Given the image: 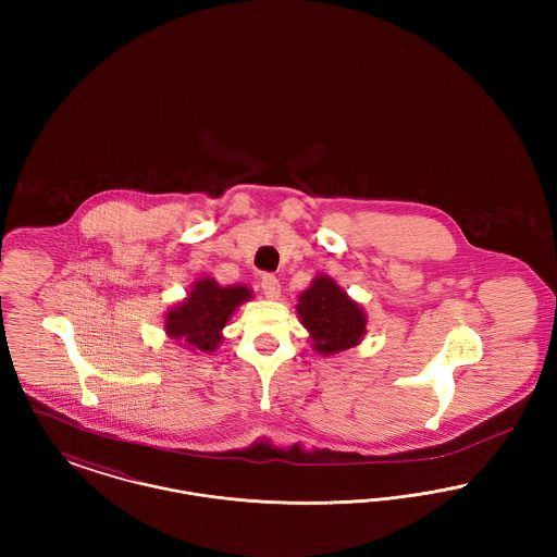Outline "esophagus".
<instances>
[{
  "mask_svg": "<svg viewBox=\"0 0 557 557\" xmlns=\"http://www.w3.org/2000/svg\"><path fill=\"white\" fill-rule=\"evenodd\" d=\"M261 290H263V294H265L269 300H277L280 294H282L280 280H277L275 275H271V273H265V275L261 277Z\"/></svg>",
  "mask_w": 557,
  "mask_h": 557,
  "instance_id": "obj_1",
  "label": "esophagus"
}]
</instances>
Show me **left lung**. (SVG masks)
I'll return each instance as SVG.
<instances>
[{
    "mask_svg": "<svg viewBox=\"0 0 557 557\" xmlns=\"http://www.w3.org/2000/svg\"><path fill=\"white\" fill-rule=\"evenodd\" d=\"M298 318L309 330L319 355H336L359 345L366 336L368 319L355 300L327 275H319L298 296Z\"/></svg>",
    "mask_w": 557,
    "mask_h": 557,
    "instance_id": "obj_1",
    "label": "left lung"
}]
</instances>
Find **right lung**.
<instances>
[{
	"label": "right lung",
	"mask_w": 557,
	"mask_h": 557,
	"mask_svg": "<svg viewBox=\"0 0 557 557\" xmlns=\"http://www.w3.org/2000/svg\"><path fill=\"white\" fill-rule=\"evenodd\" d=\"M246 286H219L212 277L198 280L186 300L175 305L164 318L169 338L184 343L189 352H212L221 345V330L242 302L250 300Z\"/></svg>",
	"instance_id": "add662e5"
}]
</instances>
